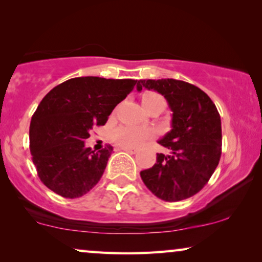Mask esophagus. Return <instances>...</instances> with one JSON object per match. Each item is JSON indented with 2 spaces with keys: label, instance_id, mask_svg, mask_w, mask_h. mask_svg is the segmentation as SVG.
Wrapping results in <instances>:
<instances>
[{
  "label": "esophagus",
  "instance_id": "34e87169",
  "mask_svg": "<svg viewBox=\"0 0 262 262\" xmlns=\"http://www.w3.org/2000/svg\"><path fill=\"white\" fill-rule=\"evenodd\" d=\"M121 150H124V151H126V152H128V154H136L138 151V149H136V148H120Z\"/></svg>",
  "mask_w": 262,
  "mask_h": 262
}]
</instances>
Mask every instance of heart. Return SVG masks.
<instances>
[{"instance_id":"b5f03b06","label":"heart","mask_w":262,"mask_h":262,"mask_svg":"<svg viewBox=\"0 0 262 262\" xmlns=\"http://www.w3.org/2000/svg\"><path fill=\"white\" fill-rule=\"evenodd\" d=\"M160 98L157 94H145L143 96V101ZM152 132L146 128L136 127V126H123L117 128L112 134V139L118 145L124 146V148H137L145 142L146 139L151 138Z\"/></svg>"}]
</instances>
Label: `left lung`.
<instances>
[{
    "label": "left lung",
    "mask_w": 262,
    "mask_h": 262,
    "mask_svg": "<svg viewBox=\"0 0 262 262\" xmlns=\"http://www.w3.org/2000/svg\"><path fill=\"white\" fill-rule=\"evenodd\" d=\"M142 88L163 95L173 112L171 130L159 141L170 154H157L156 163L141 171L142 180L164 202L187 199L207 184L220 162V113L209 95L188 82L139 80L137 91Z\"/></svg>",
    "instance_id": "8db88e82"
}]
</instances>
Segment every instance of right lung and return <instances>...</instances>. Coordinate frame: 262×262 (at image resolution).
<instances>
[{
  "label": "right lung",
  "mask_w": 262,
  "mask_h": 262,
  "mask_svg": "<svg viewBox=\"0 0 262 262\" xmlns=\"http://www.w3.org/2000/svg\"><path fill=\"white\" fill-rule=\"evenodd\" d=\"M137 80L96 76L70 78L51 89L39 103L30 125L32 160L42 184L64 198H80L101 179L111 145L87 148L96 125H105Z\"/></svg>",
  "instance_id": "add662e5"
}]
</instances>
